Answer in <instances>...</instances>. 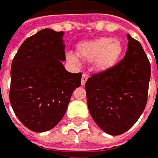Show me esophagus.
Listing matches in <instances>:
<instances>
[{
	"label": "esophagus",
	"instance_id": "1",
	"mask_svg": "<svg viewBox=\"0 0 158 158\" xmlns=\"http://www.w3.org/2000/svg\"><path fill=\"white\" fill-rule=\"evenodd\" d=\"M89 78V76L87 75V74H82V85H84L85 84V82H86V81L88 80Z\"/></svg>",
	"mask_w": 158,
	"mask_h": 158
}]
</instances>
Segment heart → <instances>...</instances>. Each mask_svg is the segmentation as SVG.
I'll list each match as a JSON object with an SVG mask.
<instances>
[{"instance_id": "b5f03b06", "label": "heart", "mask_w": 158, "mask_h": 158, "mask_svg": "<svg viewBox=\"0 0 158 158\" xmlns=\"http://www.w3.org/2000/svg\"><path fill=\"white\" fill-rule=\"evenodd\" d=\"M122 51L123 46L119 40L106 37L83 41L77 46L78 56L87 61L94 60L96 68L100 70L112 68L119 59ZM69 58L76 63L78 62L74 53H69Z\"/></svg>"}]
</instances>
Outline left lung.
Wrapping results in <instances>:
<instances>
[{
	"instance_id": "obj_1",
	"label": "left lung",
	"mask_w": 158,
	"mask_h": 158,
	"mask_svg": "<svg viewBox=\"0 0 158 158\" xmlns=\"http://www.w3.org/2000/svg\"><path fill=\"white\" fill-rule=\"evenodd\" d=\"M123 60L91 75L85 83L89 113L106 134L118 135L140 118L148 100L150 63L139 41L127 34Z\"/></svg>"
}]
</instances>
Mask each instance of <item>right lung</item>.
Instances as JSON below:
<instances>
[{"mask_svg":"<svg viewBox=\"0 0 158 158\" xmlns=\"http://www.w3.org/2000/svg\"><path fill=\"white\" fill-rule=\"evenodd\" d=\"M63 31L44 29L19 47L11 65L9 100L18 119L30 130L42 133L63 118L82 73H69Z\"/></svg>","mask_w":158,"mask_h":158,"instance_id":"add662e5","label":"right lung"}]
</instances>
